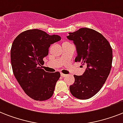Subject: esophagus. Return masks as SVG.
Here are the masks:
<instances>
[{
    "instance_id": "1",
    "label": "esophagus",
    "mask_w": 123,
    "mask_h": 123,
    "mask_svg": "<svg viewBox=\"0 0 123 123\" xmlns=\"http://www.w3.org/2000/svg\"><path fill=\"white\" fill-rule=\"evenodd\" d=\"M61 77H65L67 76V75H66V74H64V73H61Z\"/></svg>"
}]
</instances>
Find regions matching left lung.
<instances>
[{
	"instance_id": "8db88e82",
	"label": "left lung",
	"mask_w": 123,
	"mask_h": 123,
	"mask_svg": "<svg viewBox=\"0 0 123 123\" xmlns=\"http://www.w3.org/2000/svg\"><path fill=\"white\" fill-rule=\"evenodd\" d=\"M67 38L76 46L75 61L86 66L83 75H74L75 82L69 86V90L78 99H89L101 89L111 72L112 49L101 34L89 28L69 32Z\"/></svg>"
}]
</instances>
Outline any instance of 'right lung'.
I'll use <instances>...</instances> for the list:
<instances>
[{"label":"right lung","mask_w":123,"mask_h":123,"mask_svg":"<svg viewBox=\"0 0 123 123\" xmlns=\"http://www.w3.org/2000/svg\"><path fill=\"white\" fill-rule=\"evenodd\" d=\"M61 39L39 29L27 30L14 39L11 49V62L14 77L26 94L36 101L52 97L59 71L48 73L41 69L50 44Z\"/></svg>","instance_id":"1"}]
</instances>
